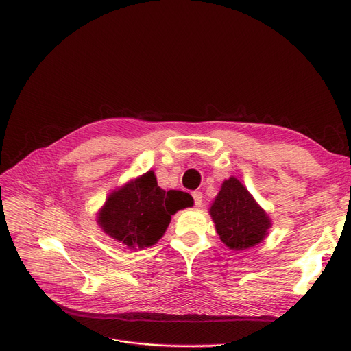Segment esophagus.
<instances>
[{
    "mask_svg": "<svg viewBox=\"0 0 351 351\" xmlns=\"http://www.w3.org/2000/svg\"><path fill=\"white\" fill-rule=\"evenodd\" d=\"M192 196H193V200H195V206H197V208H200L202 206V197H204V196H202V192H193L192 193Z\"/></svg>",
    "mask_w": 351,
    "mask_h": 351,
    "instance_id": "obj_1",
    "label": "esophagus"
}]
</instances>
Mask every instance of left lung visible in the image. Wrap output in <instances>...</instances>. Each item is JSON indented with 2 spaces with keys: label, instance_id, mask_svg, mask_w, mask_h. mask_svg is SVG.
<instances>
[{
  "label": "left lung",
  "instance_id": "obj_1",
  "mask_svg": "<svg viewBox=\"0 0 351 351\" xmlns=\"http://www.w3.org/2000/svg\"><path fill=\"white\" fill-rule=\"evenodd\" d=\"M209 213L220 241L232 250H245L261 243L271 226L267 213L234 176L222 183Z\"/></svg>",
  "mask_w": 351,
  "mask_h": 351
}]
</instances>
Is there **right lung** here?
Wrapping results in <instances>:
<instances>
[{"label": "right lung", "instance_id": "add662e5", "mask_svg": "<svg viewBox=\"0 0 351 351\" xmlns=\"http://www.w3.org/2000/svg\"><path fill=\"white\" fill-rule=\"evenodd\" d=\"M193 205L189 193L163 191L152 171L110 193L98 213V225L131 249L155 245L178 210Z\"/></svg>", "mask_w": 351, "mask_h": 351}]
</instances>
